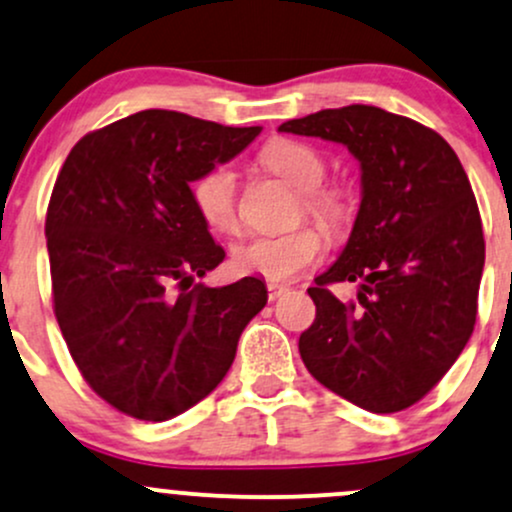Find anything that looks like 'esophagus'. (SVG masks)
I'll list each match as a JSON object with an SVG mask.
<instances>
[{"instance_id":"1","label":"esophagus","mask_w":512,"mask_h":512,"mask_svg":"<svg viewBox=\"0 0 512 512\" xmlns=\"http://www.w3.org/2000/svg\"><path fill=\"white\" fill-rule=\"evenodd\" d=\"M290 290L287 285H280V283H268V300H278V297H283L285 292Z\"/></svg>"}]
</instances>
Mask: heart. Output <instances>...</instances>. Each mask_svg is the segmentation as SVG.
<instances>
[{
  "label": "heart",
  "mask_w": 512,
  "mask_h": 512,
  "mask_svg": "<svg viewBox=\"0 0 512 512\" xmlns=\"http://www.w3.org/2000/svg\"><path fill=\"white\" fill-rule=\"evenodd\" d=\"M258 164L300 191L297 217L307 215L329 234L346 232L350 203L338 188L321 186L326 164L317 149L297 140H271L258 154ZM191 200L200 220L217 234H237L241 227L237 174L229 164H217L191 186ZM324 237L314 227H295L283 234L254 237L234 249L232 261L239 273L261 275L266 280H290L324 254Z\"/></svg>",
  "instance_id": "obj_1"
}]
</instances>
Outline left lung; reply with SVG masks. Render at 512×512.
<instances>
[{"label":"left lung","instance_id":"1","mask_svg":"<svg viewBox=\"0 0 512 512\" xmlns=\"http://www.w3.org/2000/svg\"><path fill=\"white\" fill-rule=\"evenodd\" d=\"M292 135L338 142L360 164L346 249L309 287L317 319L300 355L317 382L372 413L409 409L455 365L476 321L484 229L455 149L377 106L287 120ZM359 283L341 303L331 282Z\"/></svg>","mask_w":512,"mask_h":512}]
</instances>
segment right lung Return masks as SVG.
<instances>
[{
    "label": "right lung",
    "instance_id": "add662e5",
    "mask_svg": "<svg viewBox=\"0 0 512 512\" xmlns=\"http://www.w3.org/2000/svg\"><path fill=\"white\" fill-rule=\"evenodd\" d=\"M261 128L149 108L89 132L50 195L45 237L55 317L89 387L140 421L205 399L266 307L261 278L198 283L225 261L191 183L234 159Z\"/></svg>",
    "mask_w": 512,
    "mask_h": 512
}]
</instances>
